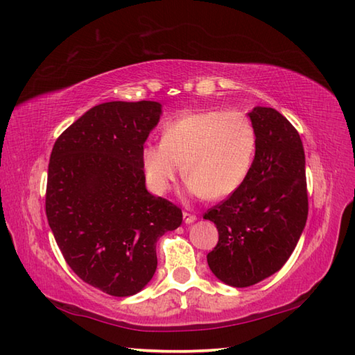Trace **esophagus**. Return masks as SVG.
<instances>
[{
  "label": "esophagus",
  "instance_id": "esophagus-1",
  "mask_svg": "<svg viewBox=\"0 0 355 355\" xmlns=\"http://www.w3.org/2000/svg\"><path fill=\"white\" fill-rule=\"evenodd\" d=\"M183 220L186 224H192L193 221H197V216L189 212H183Z\"/></svg>",
  "mask_w": 355,
  "mask_h": 355
}]
</instances>
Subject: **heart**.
<instances>
[{
	"instance_id": "b5f03b06",
	"label": "heart",
	"mask_w": 355,
	"mask_h": 355,
	"mask_svg": "<svg viewBox=\"0 0 355 355\" xmlns=\"http://www.w3.org/2000/svg\"><path fill=\"white\" fill-rule=\"evenodd\" d=\"M256 146L258 134L243 111L187 112L164 125L160 143L141 149V168L157 195L171 189L183 168L191 195L223 198L245 182Z\"/></svg>"
}]
</instances>
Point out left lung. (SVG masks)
<instances>
[{
    "instance_id": "left-lung-1",
    "label": "left lung",
    "mask_w": 355,
    "mask_h": 355,
    "mask_svg": "<svg viewBox=\"0 0 355 355\" xmlns=\"http://www.w3.org/2000/svg\"><path fill=\"white\" fill-rule=\"evenodd\" d=\"M248 116L258 134L252 169L227 200L205 214L218 229L209 267L236 288L284 267L308 216L305 153L296 128L273 108L256 107Z\"/></svg>"
}]
</instances>
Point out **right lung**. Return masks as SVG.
<instances>
[{
	"instance_id": "1",
	"label": "right lung",
	"mask_w": 355,
	"mask_h": 355,
	"mask_svg": "<svg viewBox=\"0 0 355 355\" xmlns=\"http://www.w3.org/2000/svg\"><path fill=\"white\" fill-rule=\"evenodd\" d=\"M162 116L158 102L96 105L53 146L45 214L64 259L111 296L139 293L157 268V241L182 209L149 193L141 149Z\"/></svg>"
}]
</instances>
